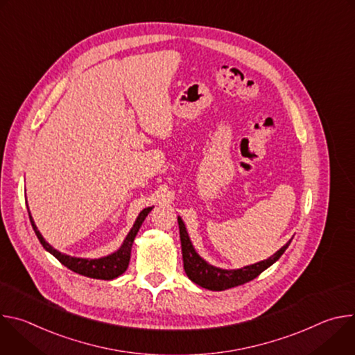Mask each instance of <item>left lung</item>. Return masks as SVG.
<instances>
[{"label": "left lung", "instance_id": "left-lung-1", "mask_svg": "<svg viewBox=\"0 0 355 355\" xmlns=\"http://www.w3.org/2000/svg\"><path fill=\"white\" fill-rule=\"evenodd\" d=\"M178 226H180V239H181V248H182V260H184V270L187 277L195 282L196 285L211 289V291H225L237 285H243L251 279L257 278L264 270L271 267L275 261L279 260V257L284 254L288 245L291 244L292 239L282 245L275 254L268 257L267 260H263L260 263L245 266L243 268L237 270H223L219 267H215L209 263H207L202 259L198 252L195 251L191 239L188 236L187 227L182 222V219L178 216Z\"/></svg>", "mask_w": 355, "mask_h": 355}]
</instances>
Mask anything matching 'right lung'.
Wrapping results in <instances>:
<instances>
[{
  "instance_id": "add662e5",
  "label": "right lung",
  "mask_w": 355,
  "mask_h": 355,
  "mask_svg": "<svg viewBox=\"0 0 355 355\" xmlns=\"http://www.w3.org/2000/svg\"><path fill=\"white\" fill-rule=\"evenodd\" d=\"M151 209H153V207H148V208H144L136 222L133 223V227L130 229V232L128 233V236L125 237L122 245L111 252V254L105 256V257H101V259H81V257H71V256H67L64 254V252H60L59 250L53 248L52 245H50L44 239L43 236L40 234V232L37 230L35 222H33V218L29 212V208H28V214H29V219H31V223H32V227L40 241V244L43 245V248L46 251H49L50 254L55 256L64 267H67L69 270L80 274V275H84V277H88V278H94V279H105V281H110V279H114V278H118L119 275H122L128 266H129V260H130V251H132V244H133V240L141 226V223L144 222L146 216L151 212Z\"/></svg>"
}]
</instances>
